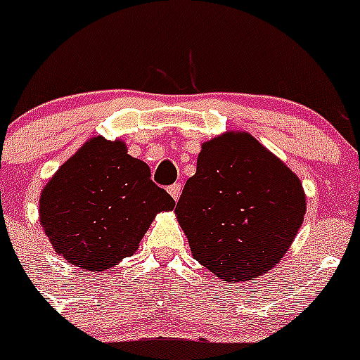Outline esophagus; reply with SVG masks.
<instances>
[{"label": "esophagus", "mask_w": 360, "mask_h": 360, "mask_svg": "<svg viewBox=\"0 0 360 360\" xmlns=\"http://www.w3.org/2000/svg\"><path fill=\"white\" fill-rule=\"evenodd\" d=\"M167 191H169V195L173 196V200H178L180 198V193H182V184H173V186L167 187Z\"/></svg>", "instance_id": "obj_1"}]
</instances>
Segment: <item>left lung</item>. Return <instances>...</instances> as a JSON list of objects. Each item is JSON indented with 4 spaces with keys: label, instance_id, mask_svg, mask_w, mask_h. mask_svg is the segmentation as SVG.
<instances>
[{
    "label": "left lung",
    "instance_id": "8db88e82",
    "mask_svg": "<svg viewBox=\"0 0 360 360\" xmlns=\"http://www.w3.org/2000/svg\"><path fill=\"white\" fill-rule=\"evenodd\" d=\"M174 211L196 262L234 283L278 265L307 198L299 178L252 135L225 133L202 146Z\"/></svg>",
    "mask_w": 360,
    "mask_h": 360
}]
</instances>
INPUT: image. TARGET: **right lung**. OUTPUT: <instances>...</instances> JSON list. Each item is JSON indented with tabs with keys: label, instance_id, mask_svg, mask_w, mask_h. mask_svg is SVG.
<instances>
[{
	"label": "right lung",
	"instance_id": "add662e5",
	"mask_svg": "<svg viewBox=\"0 0 360 360\" xmlns=\"http://www.w3.org/2000/svg\"><path fill=\"white\" fill-rule=\"evenodd\" d=\"M174 200L122 142L95 136L52 176L39 200L41 225L57 254L86 270L131 256L155 214Z\"/></svg>",
	"mask_w": 360,
	"mask_h": 360
}]
</instances>
